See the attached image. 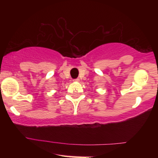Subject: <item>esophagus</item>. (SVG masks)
I'll use <instances>...</instances> for the list:
<instances>
[{
  "label": "esophagus",
  "instance_id": "obj_1",
  "mask_svg": "<svg viewBox=\"0 0 158 158\" xmlns=\"http://www.w3.org/2000/svg\"><path fill=\"white\" fill-rule=\"evenodd\" d=\"M73 81H79V79H73Z\"/></svg>",
  "mask_w": 158,
  "mask_h": 158
}]
</instances>
